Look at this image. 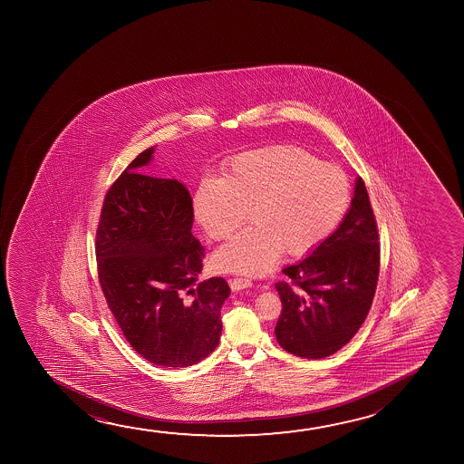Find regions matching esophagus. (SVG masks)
<instances>
[{
	"label": "esophagus",
	"mask_w": 464,
	"mask_h": 464,
	"mask_svg": "<svg viewBox=\"0 0 464 464\" xmlns=\"http://www.w3.org/2000/svg\"><path fill=\"white\" fill-rule=\"evenodd\" d=\"M252 285H254V284H252V280L246 279V277H235V279L229 280V286H231V290H233V292H239V290L250 288Z\"/></svg>",
	"instance_id": "1"
}]
</instances>
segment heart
<instances>
[{
    "mask_svg": "<svg viewBox=\"0 0 464 464\" xmlns=\"http://www.w3.org/2000/svg\"><path fill=\"white\" fill-rule=\"evenodd\" d=\"M350 204L347 174L305 149L273 146L239 153L222 178H206L193 197L198 225L214 241H233L217 250L222 271L261 276L280 254L304 255L341 223Z\"/></svg>",
    "mask_w": 464,
    "mask_h": 464,
    "instance_id": "heart-1",
    "label": "heart"
}]
</instances>
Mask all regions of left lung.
Returning a JSON list of instances; mask_svg holds the SVG:
<instances>
[{"label":"left lung","instance_id":"1","mask_svg":"<svg viewBox=\"0 0 464 464\" xmlns=\"http://www.w3.org/2000/svg\"><path fill=\"white\" fill-rule=\"evenodd\" d=\"M381 266L374 212L362 178L349 210L333 235L304 260L286 266L277 282L282 314L276 337L301 358H324L343 349L368 317Z\"/></svg>","mask_w":464,"mask_h":464}]
</instances>
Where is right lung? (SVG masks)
I'll return each mask as SVG.
<instances>
[{"label":"right lung","mask_w":464,"mask_h":464,"mask_svg":"<svg viewBox=\"0 0 464 464\" xmlns=\"http://www.w3.org/2000/svg\"><path fill=\"white\" fill-rule=\"evenodd\" d=\"M153 152H140L106 193L98 277L130 345L157 366L187 368L218 345L229 286L222 277L198 280L204 248L191 235L190 193L178 179L140 174Z\"/></svg>","instance_id":"obj_1"}]
</instances>
